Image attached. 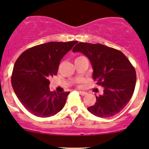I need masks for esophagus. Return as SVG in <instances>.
<instances>
[{"label": "esophagus", "mask_w": 149, "mask_h": 149, "mask_svg": "<svg viewBox=\"0 0 149 149\" xmlns=\"http://www.w3.org/2000/svg\"><path fill=\"white\" fill-rule=\"evenodd\" d=\"M79 94L80 95H81L82 97L85 96V95H88V93H87L86 92H83V91H79Z\"/></svg>", "instance_id": "1"}]
</instances>
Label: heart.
<instances>
[{"label":"heart","instance_id":"1","mask_svg":"<svg viewBox=\"0 0 149 149\" xmlns=\"http://www.w3.org/2000/svg\"><path fill=\"white\" fill-rule=\"evenodd\" d=\"M82 57H83V56H80V57H77L76 59H80V58H82Z\"/></svg>","mask_w":149,"mask_h":149}]
</instances>
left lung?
Returning a JSON list of instances; mask_svg holds the SVG:
<instances>
[{"label":"left lung","mask_w":149,"mask_h":149,"mask_svg":"<svg viewBox=\"0 0 149 149\" xmlns=\"http://www.w3.org/2000/svg\"><path fill=\"white\" fill-rule=\"evenodd\" d=\"M73 52L85 54L91 63L93 79L104 87L95 105L88 108L93 115L108 118L119 113L130 100L136 85V71L123 52L102 44L79 42Z\"/></svg>","instance_id":"1"}]
</instances>
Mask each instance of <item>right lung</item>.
I'll list each match as a JSON object with an SVG mask.
<instances>
[{
    "label": "right lung",
    "mask_w": 149,
    "mask_h": 149,
    "mask_svg": "<svg viewBox=\"0 0 149 149\" xmlns=\"http://www.w3.org/2000/svg\"><path fill=\"white\" fill-rule=\"evenodd\" d=\"M78 41L49 42L24 52L15 61L12 86L17 97L31 113L50 117L59 112L70 92L49 91V79L56 76L61 59Z\"/></svg>",
    "instance_id": "obj_1"
}]
</instances>
